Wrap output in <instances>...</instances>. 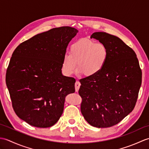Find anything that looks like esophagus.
I'll list each match as a JSON object with an SVG mask.
<instances>
[{
    "instance_id": "obj_1",
    "label": "esophagus",
    "mask_w": 149,
    "mask_h": 149,
    "mask_svg": "<svg viewBox=\"0 0 149 149\" xmlns=\"http://www.w3.org/2000/svg\"><path fill=\"white\" fill-rule=\"evenodd\" d=\"M80 86H81V83H79V82L78 81L75 82V91H76V92H77V91H79V89Z\"/></svg>"
}]
</instances>
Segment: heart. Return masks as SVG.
<instances>
[{
    "instance_id": "heart-1",
    "label": "heart",
    "mask_w": 149,
    "mask_h": 149,
    "mask_svg": "<svg viewBox=\"0 0 149 149\" xmlns=\"http://www.w3.org/2000/svg\"><path fill=\"white\" fill-rule=\"evenodd\" d=\"M109 57V50L102 43H97L87 38H82L73 43L69 53H65L62 59V70L70 76L78 72L87 77H93L102 70Z\"/></svg>"
}]
</instances>
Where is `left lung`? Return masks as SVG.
Returning <instances> with one entry per match:
<instances>
[{
    "label": "left lung",
    "mask_w": 149,
    "mask_h": 149,
    "mask_svg": "<svg viewBox=\"0 0 149 149\" xmlns=\"http://www.w3.org/2000/svg\"><path fill=\"white\" fill-rule=\"evenodd\" d=\"M92 38L106 45L109 57L99 74L80 80L81 111L91 125L109 127L134 108L141 70L134 50L119 38L104 32L94 33Z\"/></svg>",
    "instance_id": "1"
}]
</instances>
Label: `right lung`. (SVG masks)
Segmentation results:
<instances>
[{"mask_svg":"<svg viewBox=\"0 0 149 149\" xmlns=\"http://www.w3.org/2000/svg\"><path fill=\"white\" fill-rule=\"evenodd\" d=\"M78 31L53 28L20 43L14 50L6 82L17 115L29 125L50 127L58 121L65 97L75 92L74 78L62 75V59Z\"/></svg>","mask_w":149,"mask_h":149,"instance_id":"1","label":"right lung"}]
</instances>
